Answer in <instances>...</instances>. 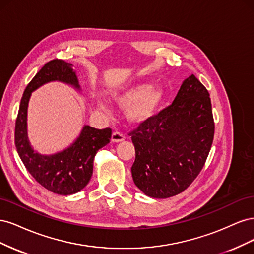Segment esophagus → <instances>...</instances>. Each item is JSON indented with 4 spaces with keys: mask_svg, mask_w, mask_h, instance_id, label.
<instances>
[{
    "mask_svg": "<svg viewBox=\"0 0 254 254\" xmlns=\"http://www.w3.org/2000/svg\"><path fill=\"white\" fill-rule=\"evenodd\" d=\"M124 140H125V135L119 131H114L111 135V141L114 143H119V142H122Z\"/></svg>",
    "mask_w": 254,
    "mask_h": 254,
    "instance_id": "1",
    "label": "esophagus"
}]
</instances>
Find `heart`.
Segmentation results:
<instances>
[{
  "instance_id": "heart-1",
  "label": "heart",
  "mask_w": 254,
  "mask_h": 254,
  "mask_svg": "<svg viewBox=\"0 0 254 254\" xmlns=\"http://www.w3.org/2000/svg\"><path fill=\"white\" fill-rule=\"evenodd\" d=\"M163 91L147 83L134 84L114 95V102L123 109L127 108L128 120L134 124L148 122L160 109L163 102ZM102 109H107L105 103L99 102Z\"/></svg>"
}]
</instances>
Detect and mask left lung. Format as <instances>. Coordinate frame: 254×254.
Wrapping results in <instances>:
<instances>
[{"mask_svg":"<svg viewBox=\"0 0 254 254\" xmlns=\"http://www.w3.org/2000/svg\"><path fill=\"white\" fill-rule=\"evenodd\" d=\"M214 129L209 92L191 74L172 105L129 133L135 148V186L152 198L182 193L202 170Z\"/></svg>","mask_w":254,"mask_h":254,"instance_id":"8db88e82","label":"left lung"}]
</instances>
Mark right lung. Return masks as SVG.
Returning <instances> with one entry per match:
<instances>
[{"label":"right lung","instance_id":"1","mask_svg":"<svg viewBox=\"0 0 254 254\" xmlns=\"http://www.w3.org/2000/svg\"><path fill=\"white\" fill-rule=\"evenodd\" d=\"M63 81L80 89L72 64L54 59L45 64L23 93L14 128L17 151L28 173L43 188L58 195H72L89 183L93 173V160L98 149L110 142L111 128L96 129L88 125L70 147L55 155L43 156L34 151L27 139L26 114L32 92L50 81Z\"/></svg>","mask_w":254,"mask_h":254}]
</instances>
